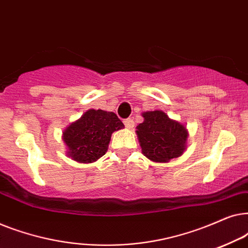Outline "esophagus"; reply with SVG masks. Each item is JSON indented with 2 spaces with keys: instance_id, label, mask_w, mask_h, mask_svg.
Segmentation results:
<instances>
[{
  "instance_id": "esophagus-1",
  "label": "esophagus",
  "mask_w": 248,
  "mask_h": 248,
  "mask_svg": "<svg viewBox=\"0 0 248 248\" xmlns=\"http://www.w3.org/2000/svg\"><path fill=\"white\" fill-rule=\"evenodd\" d=\"M124 125L126 128H133L134 127V121L132 118H126L124 120Z\"/></svg>"
}]
</instances>
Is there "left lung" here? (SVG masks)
<instances>
[{
    "mask_svg": "<svg viewBox=\"0 0 248 248\" xmlns=\"http://www.w3.org/2000/svg\"><path fill=\"white\" fill-rule=\"evenodd\" d=\"M143 123L137 126L142 154L155 162H168L185 150L187 130L162 110L145 111Z\"/></svg>",
    "mask_w": 248,
    "mask_h": 248,
    "instance_id": "8db88e82",
    "label": "left lung"
}]
</instances>
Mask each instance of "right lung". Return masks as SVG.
<instances>
[{
    "label": "right lung",
    "mask_w": 248,
    "mask_h": 248,
    "mask_svg": "<svg viewBox=\"0 0 248 248\" xmlns=\"http://www.w3.org/2000/svg\"><path fill=\"white\" fill-rule=\"evenodd\" d=\"M124 127L113 111L90 109L64 131L69 155L78 162H93L106 154L111 133Z\"/></svg>",
    "instance_id": "add662e5"
}]
</instances>
